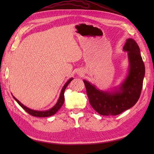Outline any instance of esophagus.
Returning a JSON list of instances; mask_svg holds the SVG:
<instances>
[{"instance_id":"esophagus-1","label":"esophagus","mask_w":154,"mask_h":154,"mask_svg":"<svg viewBox=\"0 0 154 154\" xmlns=\"http://www.w3.org/2000/svg\"><path fill=\"white\" fill-rule=\"evenodd\" d=\"M79 74H80V73H79Z\"/></svg>"}]
</instances>
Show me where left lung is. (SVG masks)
Here are the masks:
<instances>
[{"mask_svg": "<svg viewBox=\"0 0 154 154\" xmlns=\"http://www.w3.org/2000/svg\"><path fill=\"white\" fill-rule=\"evenodd\" d=\"M123 50L127 52L129 66L120 85L110 91H103L83 80L91 105L102 116L118 115L132 107L140 97L145 74L140 49L136 41L128 38Z\"/></svg>", "mask_w": 154, "mask_h": 154, "instance_id": "8db88e82", "label": "left lung"}]
</instances>
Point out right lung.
<instances>
[{"instance_id":"obj_1","label":"right lung","mask_w":154,"mask_h":154,"mask_svg":"<svg viewBox=\"0 0 154 154\" xmlns=\"http://www.w3.org/2000/svg\"><path fill=\"white\" fill-rule=\"evenodd\" d=\"M73 80V78H71L69 79V80L65 83V85H63V87L62 88V91L60 92V94L59 96V98L57 102V103H56L52 108L49 109V110H32L31 109L28 107L24 105H23L22 103H20V101H18L16 97L14 96L12 94L13 97L15 100L17 102L22 108L23 109H24V110H26L27 113L29 114L30 115L32 116H35V117H39V118H44V117H49V116H53L54 114H55L57 113V112L61 108L62 106L63 105V103H64V92H65V90H66V87H67V85L69 84L70 82H71L72 80Z\"/></svg>"}]
</instances>
